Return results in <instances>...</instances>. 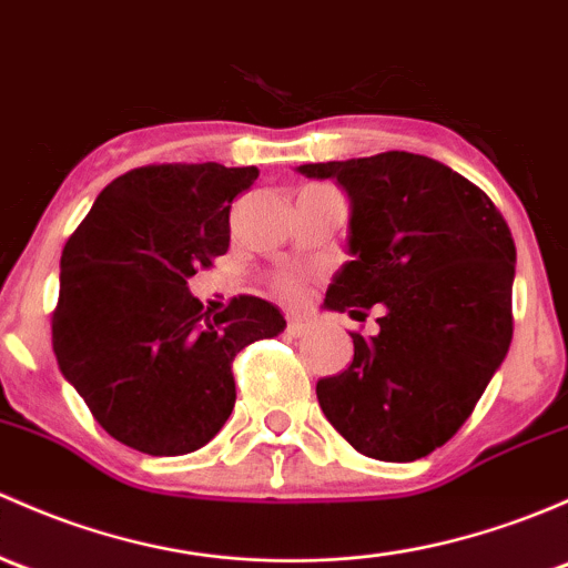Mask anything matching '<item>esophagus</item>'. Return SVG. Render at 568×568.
<instances>
[{"label": "esophagus", "mask_w": 568, "mask_h": 568, "mask_svg": "<svg viewBox=\"0 0 568 568\" xmlns=\"http://www.w3.org/2000/svg\"><path fill=\"white\" fill-rule=\"evenodd\" d=\"M313 329V321L304 318V315H288V326H285V332L294 334V337H302V334H307Z\"/></svg>", "instance_id": "esophagus-1"}]
</instances>
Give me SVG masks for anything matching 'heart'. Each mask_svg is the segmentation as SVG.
<instances>
[{
	"label": "heart",
	"instance_id": "heart-1",
	"mask_svg": "<svg viewBox=\"0 0 568 568\" xmlns=\"http://www.w3.org/2000/svg\"><path fill=\"white\" fill-rule=\"evenodd\" d=\"M280 288H283L285 294H294V291L300 288V280H296V277H283V280H280Z\"/></svg>",
	"mask_w": 568,
	"mask_h": 568
}]
</instances>
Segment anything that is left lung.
Here are the masks:
<instances>
[{"instance_id":"8db88e82","label":"left lung","mask_w":568,"mask_h":568,"mask_svg":"<svg viewBox=\"0 0 568 568\" xmlns=\"http://www.w3.org/2000/svg\"><path fill=\"white\" fill-rule=\"evenodd\" d=\"M345 190L348 255L324 310L378 334L354 337L345 373L318 381L321 410L362 455L410 463L463 427L511 343L517 250L493 201L425 154L300 165Z\"/></svg>"}]
</instances>
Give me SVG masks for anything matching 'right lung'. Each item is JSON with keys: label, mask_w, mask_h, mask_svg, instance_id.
<instances>
[{"label": "right lung", "mask_w": 568, "mask_h": 568, "mask_svg": "<svg viewBox=\"0 0 568 568\" xmlns=\"http://www.w3.org/2000/svg\"><path fill=\"white\" fill-rule=\"evenodd\" d=\"M255 179V165L220 163L128 171L64 244L53 354L100 427L130 449L176 457L209 444L234 410V356L285 329L258 296L212 313L187 288L229 250L231 204Z\"/></svg>", "instance_id": "obj_1"}]
</instances>
